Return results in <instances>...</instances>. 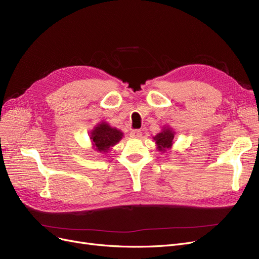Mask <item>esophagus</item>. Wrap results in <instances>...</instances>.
Wrapping results in <instances>:
<instances>
[{
  "label": "esophagus",
  "instance_id": "34e87169",
  "mask_svg": "<svg viewBox=\"0 0 259 259\" xmlns=\"http://www.w3.org/2000/svg\"><path fill=\"white\" fill-rule=\"evenodd\" d=\"M130 136L132 137V138H140L141 136H142V131L141 130H132L131 131V133H130Z\"/></svg>",
  "mask_w": 259,
  "mask_h": 259
}]
</instances>
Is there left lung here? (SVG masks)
<instances>
[{
	"instance_id": "1",
	"label": "left lung",
	"mask_w": 259,
	"mask_h": 259,
	"mask_svg": "<svg viewBox=\"0 0 259 259\" xmlns=\"http://www.w3.org/2000/svg\"><path fill=\"white\" fill-rule=\"evenodd\" d=\"M173 138H174V132H172L170 129H165L161 133H158V135L154 138V140L156 141V144L158 145V149L163 152L165 148L171 147Z\"/></svg>"
}]
</instances>
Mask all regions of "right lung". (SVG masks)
<instances>
[{
  "instance_id": "right-lung-1",
  "label": "right lung",
  "mask_w": 259,
  "mask_h": 259,
  "mask_svg": "<svg viewBox=\"0 0 259 259\" xmlns=\"http://www.w3.org/2000/svg\"><path fill=\"white\" fill-rule=\"evenodd\" d=\"M122 138V132L116 128L108 126L106 122H102L91 132L90 139L93 140L94 145L100 153H105L111 146L115 145Z\"/></svg>"
}]
</instances>
